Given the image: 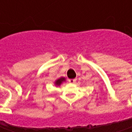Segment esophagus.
<instances>
[{
  "label": "esophagus",
  "mask_w": 132,
  "mask_h": 132,
  "mask_svg": "<svg viewBox=\"0 0 132 132\" xmlns=\"http://www.w3.org/2000/svg\"><path fill=\"white\" fill-rule=\"evenodd\" d=\"M68 81L70 83V84H74L76 81V79H69Z\"/></svg>",
  "instance_id": "esophagus-1"
}]
</instances>
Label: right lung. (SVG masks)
<instances>
[{"mask_svg":"<svg viewBox=\"0 0 132 132\" xmlns=\"http://www.w3.org/2000/svg\"><path fill=\"white\" fill-rule=\"evenodd\" d=\"M65 81V78H64V77H61V78H59L57 80H56L55 81V85H56V86H59L60 84H62L63 81Z\"/></svg>","mask_w":132,"mask_h":132,"instance_id":"obj_1","label":"right lung"}]
</instances>
